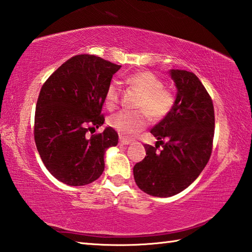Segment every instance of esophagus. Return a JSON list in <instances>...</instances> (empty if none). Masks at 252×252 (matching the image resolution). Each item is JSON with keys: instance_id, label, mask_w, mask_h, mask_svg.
Masks as SVG:
<instances>
[{"instance_id": "34e87169", "label": "esophagus", "mask_w": 252, "mask_h": 252, "mask_svg": "<svg viewBox=\"0 0 252 252\" xmlns=\"http://www.w3.org/2000/svg\"><path fill=\"white\" fill-rule=\"evenodd\" d=\"M120 144L123 145V146H127V145H130L131 142L129 140L124 139V138H122V137H121V138H120Z\"/></svg>"}]
</instances>
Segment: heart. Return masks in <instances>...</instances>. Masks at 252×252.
Instances as JSON below:
<instances>
[{
	"mask_svg": "<svg viewBox=\"0 0 252 252\" xmlns=\"http://www.w3.org/2000/svg\"><path fill=\"white\" fill-rule=\"evenodd\" d=\"M127 81L141 93V98L137 106L140 111L115 113L110 117L108 123L123 138L130 139L148 126L150 117L159 121L167 116L174 106L175 95L169 89L163 88L162 80L150 71H138L129 75ZM120 95L121 89L118 84L116 82L108 84L105 92L107 108L112 110L116 107L120 102Z\"/></svg>",
	"mask_w": 252,
	"mask_h": 252,
	"instance_id": "obj_1",
	"label": "heart"
}]
</instances>
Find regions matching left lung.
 Instances as JSON below:
<instances>
[{"instance_id":"8db88e82","label":"left lung","mask_w":252,"mask_h":252,"mask_svg":"<svg viewBox=\"0 0 252 252\" xmlns=\"http://www.w3.org/2000/svg\"><path fill=\"white\" fill-rule=\"evenodd\" d=\"M169 73L177 88L175 104L150 130L162 150L145 145L146 157L134 167L138 188L157 197L173 196L195 181L210 160L215 128L212 98L196 75L179 69Z\"/></svg>"}]
</instances>
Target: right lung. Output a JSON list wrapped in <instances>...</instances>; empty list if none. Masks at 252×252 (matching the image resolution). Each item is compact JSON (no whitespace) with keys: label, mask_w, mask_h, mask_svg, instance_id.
I'll return each instance as SVG.
<instances>
[{"label":"right lung","mask_w":252,"mask_h":252,"mask_svg":"<svg viewBox=\"0 0 252 252\" xmlns=\"http://www.w3.org/2000/svg\"><path fill=\"white\" fill-rule=\"evenodd\" d=\"M121 65L92 55H78L60 65L42 85L35 113V142L47 170L64 184L80 187L104 171V155L118 142L101 115L105 92Z\"/></svg>","instance_id":"obj_1"}]
</instances>
